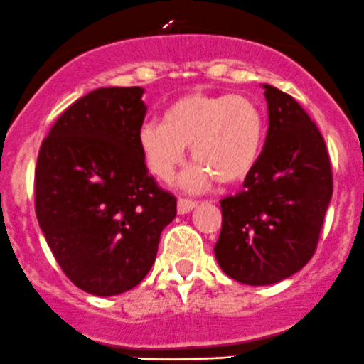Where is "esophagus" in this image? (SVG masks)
<instances>
[{"label":"esophagus","instance_id":"34e87169","mask_svg":"<svg viewBox=\"0 0 364 364\" xmlns=\"http://www.w3.org/2000/svg\"><path fill=\"white\" fill-rule=\"evenodd\" d=\"M196 201L194 200H189V198H178V203H177V208H178V214H187V212L193 210L194 207H196Z\"/></svg>","mask_w":364,"mask_h":364}]
</instances>
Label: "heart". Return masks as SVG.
<instances>
[{"instance_id":"heart-1","label":"heart","mask_w":364,"mask_h":364,"mask_svg":"<svg viewBox=\"0 0 364 364\" xmlns=\"http://www.w3.org/2000/svg\"><path fill=\"white\" fill-rule=\"evenodd\" d=\"M264 117L246 95L193 92L164 109L159 122L138 132L143 161L154 177L170 181L186 161V146L196 166L181 178L186 189H205L214 178L232 186L253 171L264 145Z\"/></svg>"}]
</instances>
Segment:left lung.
<instances>
[{
	"label": "left lung",
	"mask_w": 364,
	"mask_h": 364,
	"mask_svg": "<svg viewBox=\"0 0 364 364\" xmlns=\"http://www.w3.org/2000/svg\"><path fill=\"white\" fill-rule=\"evenodd\" d=\"M269 109L265 145L244 189L221 200L214 246L225 274L244 285H272L315 255L333 196L326 141L289 93L264 85Z\"/></svg>",
	"instance_id": "8db88e82"
}]
</instances>
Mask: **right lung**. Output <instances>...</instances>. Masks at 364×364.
<instances>
[{
  "instance_id": "right-lung-1",
  "label": "right lung",
  "mask_w": 364,
  "mask_h": 364,
  "mask_svg": "<svg viewBox=\"0 0 364 364\" xmlns=\"http://www.w3.org/2000/svg\"><path fill=\"white\" fill-rule=\"evenodd\" d=\"M143 92L93 90L60 114L38 152V225L65 276L93 296L134 289L177 215V198L157 186L139 152Z\"/></svg>"
}]
</instances>
